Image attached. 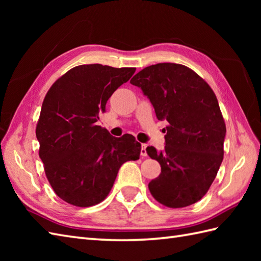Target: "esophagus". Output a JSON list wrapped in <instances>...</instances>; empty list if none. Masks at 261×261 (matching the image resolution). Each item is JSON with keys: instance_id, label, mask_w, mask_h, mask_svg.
I'll list each match as a JSON object with an SVG mask.
<instances>
[{"instance_id": "obj_1", "label": "esophagus", "mask_w": 261, "mask_h": 261, "mask_svg": "<svg viewBox=\"0 0 261 261\" xmlns=\"http://www.w3.org/2000/svg\"><path fill=\"white\" fill-rule=\"evenodd\" d=\"M140 154L142 157H146L147 156V143H142L141 145V152Z\"/></svg>"}]
</instances>
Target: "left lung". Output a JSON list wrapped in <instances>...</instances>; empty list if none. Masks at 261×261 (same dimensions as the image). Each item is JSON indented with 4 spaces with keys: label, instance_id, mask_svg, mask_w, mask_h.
<instances>
[{
    "label": "left lung",
    "instance_id": "left-lung-1",
    "mask_svg": "<svg viewBox=\"0 0 261 261\" xmlns=\"http://www.w3.org/2000/svg\"><path fill=\"white\" fill-rule=\"evenodd\" d=\"M132 85L149 98L158 120H166L165 148L148 147L162 173L149 191L165 206L185 207L207 193L223 160L225 123L212 88L184 65L163 63L143 68Z\"/></svg>",
    "mask_w": 261,
    "mask_h": 261
}]
</instances>
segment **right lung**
<instances>
[{
	"mask_svg": "<svg viewBox=\"0 0 261 261\" xmlns=\"http://www.w3.org/2000/svg\"><path fill=\"white\" fill-rule=\"evenodd\" d=\"M135 71L76 66L48 91L36 129L39 156L53 190L65 202L80 207L101 203L121 166L139 159L141 145L134 136L115 138L97 125L108 99Z\"/></svg>",
	"mask_w": 261,
	"mask_h": 261,
	"instance_id": "obj_1",
	"label": "right lung"
}]
</instances>
